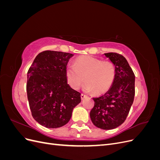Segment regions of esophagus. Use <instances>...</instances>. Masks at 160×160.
<instances>
[{
	"instance_id": "esophagus-1",
	"label": "esophagus",
	"mask_w": 160,
	"mask_h": 160,
	"mask_svg": "<svg viewBox=\"0 0 160 160\" xmlns=\"http://www.w3.org/2000/svg\"><path fill=\"white\" fill-rule=\"evenodd\" d=\"M86 96H87V95H85V94H83V93H81V99L83 100L84 98H86Z\"/></svg>"
}]
</instances>
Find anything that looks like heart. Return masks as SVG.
<instances>
[{
	"label": "heart",
	"mask_w": 160,
	"mask_h": 160,
	"mask_svg": "<svg viewBox=\"0 0 160 160\" xmlns=\"http://www.w3.org/2000/svg\"><path fill=\"white\" fill-rule=\"evenodd\" d=\"M65 76L72 89H79L84 80V89L94 90L95 93L107 92L112 86L116 76V67L112 61H103L92 56L77 58L73 65L67 67Z\"/></svg>",
	"instance_id": "heart-1"
}]
</instances>
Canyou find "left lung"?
Segmentation results:
<instances>
[{
  "instance_id": "8db88e82",
  "label": "left lung",
  "mask_w": 160,
  "mask_h": 160,
  "mask_svg": "<svg viewBox=\"0 0 160 160\" xmlns=\"http://www.w3.org/2000/svg\"><path fill=\"white\" fill-rule=\"evenodd\" d=\"M116 67L113 83L105 95L93 98L91 122L102 129H113L126 119L135 96V75L125 58L117 52L105 53Z\"/></svg>"
}]
</instances>
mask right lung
I'll use <instances>...</instances> for the list:
<instances>
[{"label": "right lung", "instance_id": "right-lung-1", "mask_svg": "<svg viewBox=\"0 0 160 160\" xmlns=\"http://www.w3.org/2000/svg\"><path fill=\"white\" fill-rule=\"evenodd\" d=\"M71 53L44 51L27 72V93L32 118L47 128L69 122L72 109L81 102V93L67 83L65 76Z\"/></svg>", "mask_w": 160, "mask_h": 160}]
</instances>
